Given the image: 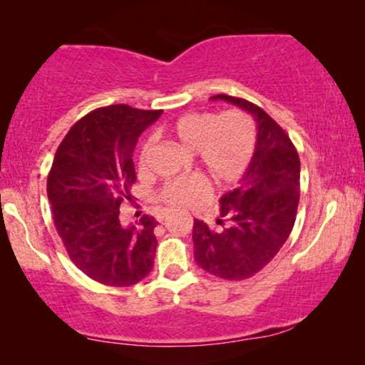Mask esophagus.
<instances>
[{"label": "esophagus", "instance_id": "obj_1", "mask_svg": "<svg viewBox=\"0 0 365 365\" xmlns=\"http://www.w3.org/2000/svg\"><path fill=\"white\" fill-rule=\"evenodd\" d=\"M167 218H168V212H167V213H163V217H162V222H163V220H167Z\"/></svg>", "mask_w": 365, "mask_h": 365}]
</instances>
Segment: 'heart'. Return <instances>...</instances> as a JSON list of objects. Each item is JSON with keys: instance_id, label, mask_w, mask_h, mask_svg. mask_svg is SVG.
Masks as SVG:
<instances>
[{"instance_id": "obj_1", "label": "heart", "mask_w": 365, "mask_h": 365, "mask_svg": "<svg viewBox=\"0 0 365 365\" xmlns=\"http://www.w3.org/2000/svg\"><path fill=\"white\" fill-rule=\"evenodd\" d=\"M168 133L180 145L197 152L198 162L217 183L237 182L249 168L257 147L255 121L242 110L218 115L193 111L173 121ZM152 148L153 138H147L138 153L140 168L147 167ZM205 197L207 187L198 178L170 180L158 193L160 202L170 208L197 205Z\"/></svg>"}]
</instances>
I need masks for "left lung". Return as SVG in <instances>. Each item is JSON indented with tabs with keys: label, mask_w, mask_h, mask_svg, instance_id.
<instances>
[{
	"label": "left lung",
	"mask_w": 365,
	"mask_h": 365,
	"mask_svg": "<svg viewBox=\"0 0 365 365\" xmlns=\"http://www.w3.org/2000/svg\"><path fill=\"white\" fill-rule=\"evenodd\" d=\"M254 115L257 147L239 188L220 198L215 232L193 222V257L208 274L225 280H244L264 269L282 249L297 215L300 160L292 140L260 106L230 95H215ZM227 227H225V222Z\"/></svg>",
	"instance_id": "left-lung-1"
}]
</instances>
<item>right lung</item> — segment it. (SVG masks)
I'll use <instances>...</instances> for the list:
<instances>
[{"instance_id": "obj_1", "label": "right lung", "mask_w": 365, "mask_h": 365, "mask_svg": "<svg viewBox=\"0 0 365 365\" xmlns=\"http://www.w3.org/2000/svg\"><path fill=\"white\" fill-rule=\"evenodd\" d=\"M162 110L128 105L96 108L63 138L48 173V198L63 245L78 269L100 284L128 287L153 269L157 220L123 227L120 205L137 182L133 150Z\"/></svg>"}]
</instances>
